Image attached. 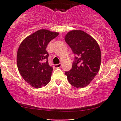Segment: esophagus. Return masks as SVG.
<instances>
[{
  "label": "esophagus",
  "instance_id": "34e87169",
  "mask_svg": "<svg viewBox=\"0 0 121 121\" xmlns=\"http://www.w3.org/2000/svg\"><path fill=\"white\" fill-rule=\"evenodd\" d=\"M54 67H55V68H59L61 66V64H60H60L54 65Z\"/></svg>",
  "mask_w": 121,
  "mask_h": 121
}]
</instances>
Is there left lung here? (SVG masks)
<instances>
[{
  "instance_id": "8db88e82",
  "label": "left lung",
  "mask_w": 121,
  "mask_h": 121,
  "mask_svg": "<svg viewBox=\"0 0 121 121\" xmlns=\"http://www.w3.org/2000/svg\"><path fill=\"white\" fill-rule=\"evenodd\" d=\"M66 42L74 54L72 69L66 71L69 83L76 88H83L91 82L101 65V51L98 43L81 30L69 32Z\"/></svg>"
}]
</instances>
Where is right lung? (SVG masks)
Returning <instances> with one entry per match:
<instances>
[{
  "label": "right lung",
  "instance_id": "obj_1",
  "mask_svg": "<svg viewBox=\"0 0 121 121\" xmlns=\"http://www.w3.org/2000/svg\"><path fill=\"white\" fill-rule=\"evenodd\" d=\"M59 35L47 30H37L23 40L17 54V64L20 74L35 88L45 86L50 81L53 69L49 65L46 48Z\"/></svg>",
  "mask_w": 121,
  "mask_h": 121
}]
</instances>
